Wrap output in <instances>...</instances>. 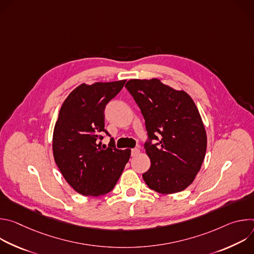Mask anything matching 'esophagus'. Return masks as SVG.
<instances>
[{
    "mask_svg": "<svg viewBox=\"0 0 254 254\" xmlns=\"http://www.w3.org/2000/svg\"><path fill=\"white\" fill-rule=\"evenodd\" d=\"M139 153H140V151L138 149H132L131 150V157H136Z\"/></svg>",
    "mask_w": 254,
    "mask_h": 254,
    "instance_id": "esophagus-1",
    "label": "esophagus"
}]
</instances>
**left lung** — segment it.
<instances>
[{
	"label": "left lung",
	"mask_w": 254,
	"mask_h": 254,
	"mask_svg": "<svg viewBox=\"0 0 254 254\" xmlns=\"http://www.w3.org/2000/svg\"><path fill=\"white\" fill-rule=\"evenodd\" d=\"M127 89L140 108L151 139L144 143L151 160L142 174L146 184L161 194L185 190L203 164L207 134L198 108L184 90L164 84L158 78L130 79Z\"/></svg>",
	"instance_id": "left-lung-1"
}]
</instances>
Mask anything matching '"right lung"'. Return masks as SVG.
Wrapping results in <instances>:
<instances>
[{
    "label": "right lung",
    "mask_w": 254,
    "mask_h": 254,
    "mask_svg": "<svg viewBox=\"0 0 254 254\" xmlns=\"http://www.w3.org/2000/svg\"><path fill=\"white\" fill-rule=\"evenodd\" d=\"M126 81L82 83L61 105L53 130V157L66 182L83 196L111 192L130 158L129 149L118 150L100 141L102 132L108 134L105 105Z\"/></svg>",
    "instance_id": "right-lung-1"
}]
</instances>
